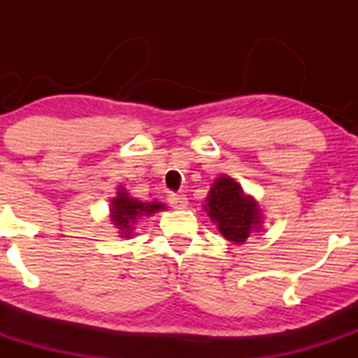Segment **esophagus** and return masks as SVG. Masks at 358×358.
I'll list each match as a JSON object with an SVG mask.
<instances>
[{
	"instance_id": "34e87169",
	"label": "esophagus",
	"mask_w": 358,
	"mask_h": 358,
	"mask_svg": "<svg viewBox=\"0 0 358 358\" xmlns=\"http://www.w3.org/2000/svg\"><path fill=\"white\" fill-rule=\"evenodd\" d=\"M168 202L173 209H185L187 204H189V201H187L183 194H169Z\"/></svg>"
}]
</instances>
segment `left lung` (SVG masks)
<instances>
[{
    "instance_id": "left-lung-1",
    "label": "left lung",
    "mask_w": 358,
    "mask_h": 358,
    "mask_svg": "<svg viewBox=\"0 0 358 358\" xmlns=\"http://www.w3.org/2000/svg\"><path fill=\"white\" fill-rule=\"evenodd\" d=\"M202 206L218 232L227 241L244 244L251 234L259 232L263 213L258 201L227 175H220L209 189Z\"/></svg>"
}]
</instances>
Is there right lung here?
<instances>
[{
  "label": "right lung",
  "mask_w": 358,
  "mask_h": 358,
  "mask_svg": "<svg viewBox=\"0 0 358 358\" xmlns=\"http://www.w3.org/2000/svg\"><path fill=\"white\" fill-rule=\"evenodd\" d=\"M166 209L164 204L157 201L150 202H142L136 197L129 196L128 190L122 185H119L115 197L110 199L109 206V218L112 225L119 230V237H126V239H131L133 230L138 220L145 218V216H152L154 213L162 211Z\"/></svg>",
  "instance_id": "1"
}]
</instances>
